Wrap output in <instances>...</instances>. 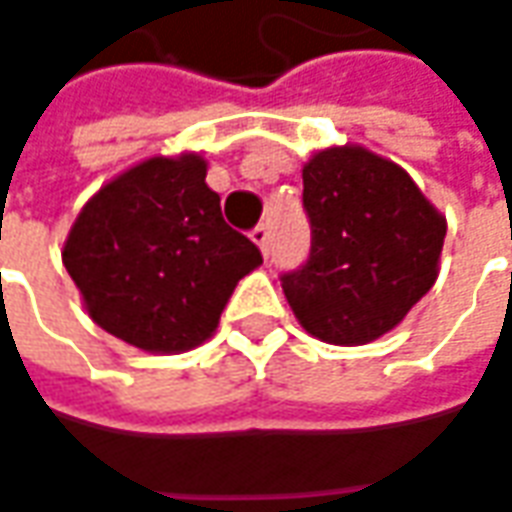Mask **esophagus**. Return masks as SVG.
<instances>
[{"mask_svg": "<svg viewBox=\"0 0 512 512\" xmlns=\"http://www.w3.org/2000/svg\"><path fill=\"white\" fill-rule=\"evenodd\" d=\"M249 237H252L257 246H260V252H263V257H269V228L260 223V226L252 228V234H249Z\"/></svg>", "mask_w": 512, "mask_h": 512, "instance_id": "obj_1", "label": "esophagus"}]
</instances>
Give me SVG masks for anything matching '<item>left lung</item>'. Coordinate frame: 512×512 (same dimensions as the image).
Returning a JSON list of instances; mask_svg holds the SVG:
<instances>
[{"label": "left lung", "instance_id": "obj_1", "mask_svg": "<svg viewBox=\"0 0 512 512\" xmlns=\"http://www.w3.org/2000/svg\"><path fill=\"white\" fill-rule=\"evenodd\" d=\"M310 257L281 275L301 327L368 345L432 289L446 220L406 170L365 147H327L301 170Z\"/></svg>", "mask_w": 512, "mask_h": 512}]
</instances>
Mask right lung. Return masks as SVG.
I'll use <instances>...</instances> for the list:
<instances>
[{
  "instance_id": "add662e5",
  "label": "right lung",
  "mask_w": 512,
  "mask_h": 512,
  "mask_svg": "<svg viewBox=\"0 0 512 512\" xmlns=\"http://www.w3.org/2000/svg\"><path fill=\"white\" fill-rule=\"evenodd\" d=\"M205 170L196 153L130 167L83 205L63 246L92 321L147 353L202 345L237 281L263 263L223 220Z\"/></svg>"
}]
</instances>
